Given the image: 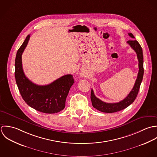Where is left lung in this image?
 <instances>
[{"label":"left lung","instance_id":"left-lung-1","mask_svg":"<svg viewBox=\"0 0 157 157\" xmlns=\"http://www.w3.org/2000/svg\"><path fill=\"white\" fill-rule=\"evenodd\" d=\"M128 34L132 37L135 38L134 36L132 33H128ZM127 43L132 47V48L136 52L137 55V58L138 59V67L139 71L138 73L137 78L136 79L135 85L126 98L123 100L120 101L119 102L115 103H107L102 101L98 98L95 96L94 90L92 89L90 98L92 103L93 107L98 110L100 112L105 113H114L121 110H123L130 105L136 99L138 91L140 87L141 83L143 80V74H144V68H143V50L136 40H130L127 42Z\"/></svg>","mask_w":157,"mask_h":157}]
</instances>
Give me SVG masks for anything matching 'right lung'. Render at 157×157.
Listing matches in <instances>:
<instances>
[{
  "label": "right lung",
  "mask_w": 157,
  "mask_h": 157,
  "mask_svg": "<svg viewBox=\"0 0 157 157\" xmlns=\"http://www.w3.org/2000/svg\"><path fill=\"white\" fill-rule=\"evenodd\" d=\"M30 37V34L27 36L16 54L14 74L17 86L29 106L45 113H58L65 108L66 98L74 83L73 77L66 75L45 86L36 85L30 81L24 73L22 63V55Z\"/></svg>",
  "instance_id": "1"
}]
</instances>
